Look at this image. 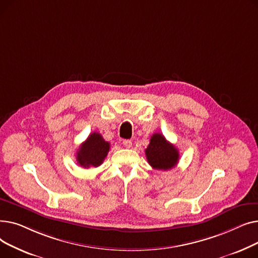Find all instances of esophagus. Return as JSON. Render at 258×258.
I'll return each mask as SVG.
<instances>
[{
    "label": "esophagus",
    "instance_id": "1",
    "mask_svg": "<svg viewBox=\"0 0 258 258\" xmlns=\"http://www.w3.org/2000/svg\"><path fill=\"white\" fill-rule=\"evenodd\" d=\"M123 145L126 147V148H130V147H132V145H133V143H132V141L131 140H123Z\"/></svg>",
    "mask_w": 258,
    "mask_h": 258
}]
</instances>
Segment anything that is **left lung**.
<instances>
[{
  "label": "left lung",
  "mask_w": 258,
  "mask_h": 258,
  "mask_svg": "<svg viewBox=\"0 0 258 258\" xmlns=\"http://www.w3.org/2000/svg\"><path fill=\"white\" fill-rule=\"evenodd\" d=\"M148 163L159 170H169L178 164L179 151L162 134H154L145 150Z\"/></svg>",
  "instance_id": "left-lung-1"
}]
</instances>
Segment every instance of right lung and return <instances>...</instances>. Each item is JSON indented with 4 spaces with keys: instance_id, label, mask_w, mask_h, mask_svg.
<instances>
[{
    "instance_id": "add662e5",
    "label": "right lung",
    "mask_w": 258,
    "mask_h": 258,
    "mask_svg": "<svg viewBox=\"0 0 258 258\" xmlns=\"http://www.w3.org/2000/svg\"><path fill=\"white\" fill-rule=\"evenodd\" d=\"M110 151V143L106 142L99 133H92L80 145L76 153L77 163L85 168L98 167Z\"/></svg>"
}]
</instances>
